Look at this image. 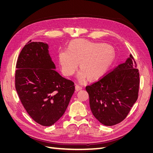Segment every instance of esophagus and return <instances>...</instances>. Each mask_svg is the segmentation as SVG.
<instances>
[{"instance_id":"obj_1","label":"esophagus","mask_w":153,"mask_h":153,"mask_svg":"<svg viewBox=\"0 0 153 153\" xmlns=\"http://www.w3.org/2000/svg\"><path fill=\"white\" fill-rule=\"evenodd\" d=\"M75 89H76V91H80V90L82 89V87L80 86V85H77V84H76V85H75Z\"/></svg>"}]
</instances>
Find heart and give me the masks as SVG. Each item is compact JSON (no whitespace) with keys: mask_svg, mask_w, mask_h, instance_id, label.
Masks as SVG:
<instances>
[{"mask_svg":"<svg viewBox=\"0 0 153 153\" xmlns=\"http://www.w3.org/2000/svg\"><path fill=\"white\" fill-rule=\"evenodd\" d=\"M114 59V50L109 45L82 39L72 41L68 49L61 50L59 52V61L64 75H73L80 62L81 70L78 78L81 82L87 77L92 80L103 75Z\"/></svg>","mask_w":153,"mask_h":153,"instance_id":"heart-1","label":"heart"}]
</instances>
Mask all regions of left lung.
I'll return each instance as SVG.
<instances>
[{
    "mask_svg": "<svg viewBox=\"0 0 153 153\" xmlns=\"http://www.w3.org/2000/svg\"><path fill=\"white\" fill-rule=\"evenodd\" d=\"M139 85V72L130 54L126 62L86 86L92 114L105 126L121 123L136 102Z\"/></svg>",
    "mask_w": 153,
    "mask_h": 153,
    "instance_id": "obj_1",
    "label": "left lung"
}]
</instances>
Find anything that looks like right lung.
I'll return each instance as SVG.
<instances>
[{"label": "right lung", "mask_w": 153, "mask_h": 153, "mask_svg": "<svg viewBox=\"0 0 153 153\" xmlns=\"http://www.w3.org/2000/svg\"><path fill=\"white\" fill-rule=\"evenodd\" d=\"M48 46L30 40L16 62L15 88L31 118L44 126L61 118L75 91L74 82L61 76L48 53Z\"/></svg>", "instance_id": "obj_1"}]
</instances>
